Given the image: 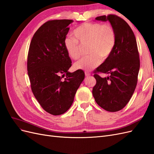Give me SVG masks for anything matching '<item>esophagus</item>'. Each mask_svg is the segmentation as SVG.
Returning a JSON list of instances; mask_svg holds the SVG:
<instances>
[{
    "label": "esophagus",
    "mask_w": 154,
    "mask_h": 154,
    "mask_svg": "<svg viewBox=\"0 0 154 154\" xmlns=\"http://www.w3.org/2000/svg\"><path fill=\"white\" fill-rule=\"evenodd\" d=\"M85 76H87V77H88V76H91V74H90V72H88V71H85Z\"/></svg>",
    "instance_id": "esophagus-1"
}]
</instances>
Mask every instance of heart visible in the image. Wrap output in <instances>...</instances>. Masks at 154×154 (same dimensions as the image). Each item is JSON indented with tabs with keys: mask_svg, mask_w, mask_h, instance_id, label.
<instances>
[{
	"mask_svg": "<svg viewBox=\"0 0 154 154\" xmlns=\"http://www.w3.org/2000/svg\"><path fill=\"white\" fill-rule=\"evenodd\" d=\"M72 37L67 36L64 40V48L69 57L76 60L80 55V43L88 42V53L74 63L78 69L91 70L101 62V58L106 59L112 52L116 44V34L110 24H101L97 22H86L73 31Z\"/></svg>",
	"mask_w": 154,
	"mask_h": 154,
	"instance_id": "heart-1",
	"label": "heart"
}]
</instances>
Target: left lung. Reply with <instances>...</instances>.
<instances>
[{"mask_svg":"<svg viewBox=\"0 0 154 154\" xmlns=\"http://www.w3.org/2000/svg\"><path fill=\"white\" fill-rule=\"evenodd\" d=\"M96 20L109 21L116 34L112 52L94 71L96 84L92 94L102 109L117 112L128 103L137 85L140 60L136 39L129 25L115 15L100 16ZM96 72L110 74L101 78Z\"/></svg>","mask_w":154,"mask_h":154,"instance_id":"1","label":"left lung"}]
</instances>
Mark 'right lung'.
Listing matches in <instances>:
<instances>
[{"label":"right lung","mask_w":154,"mask_h":154,"mask_svg":"<svg viewBox=\"0 0 154 154\" xmlns=\"http://www.w3.org/2000/svg\"><path fill=\"white\" fill-rule=\"evenodd\" d=\"M72 22L63 19L44 23L32 36L27 56L32 92L44 110L54 116L71 107L85 78L82 70L68 71L72 62L63 42Z\"/></svg>","instance_id":"1"}]
</instances>
